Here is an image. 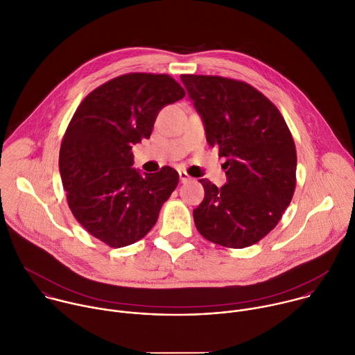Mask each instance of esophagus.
<instances>
[{
	"instance_id": "esophagus-1",
	"label": "esophagus",
	"mask_w": 355,
	"mask_h": 355,
	"mask_svg": "<svg viewBox=\"0 0 355 355\" xmlns=\"http://www.w3.org/2000/svg\"><path fill=\"white\" fill-rule=\"evenodd\" d=\"M178 174H180V181H181L182 184H185V182H188V181H191V180H192V178L185 173V171H180Z\"/></svg>"
}]
</instances>
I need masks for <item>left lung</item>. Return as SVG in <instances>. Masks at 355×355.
Listing matches in <instances>:
<instances>
[{"label": "left lung", "instance_id": "left-lung-1", "mask_svg": "<svg viewBox=\"0 0 355 355\" xmlns=\"http://www.w3.org/2000/svg\"><path fill=\"white\" fill-rule=\"evenodd\" d=\"M181 81L227 170L222 188L199 180L205 198L193 209L195 226L219 245L256 244L278 225L295 192L296 148L286 122L244 81L195 74H182Z\"/></svg>", "mask_w": 355, "mask_h": 355}]
</instances>
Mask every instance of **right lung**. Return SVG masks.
<instances>
[{"mask_svg": "<svg viewBox=\"0 0 355 355\" xmlns=\"http://www.w3.org/2000/svg\"><path fill=\"white\" fill-rule=\"evenodd\" d=\"M184 96L167 74H123L89 92L67 126L59 167L69 207L110 247L143 239L177 188L178 173L168 166L155 174L132 168V146L150 137L162 108Z\"/></svg>", "mask_w": 355, "mask_h": 355, "instance_id": "obj_1", "label": "right lung"}]
</instances>
